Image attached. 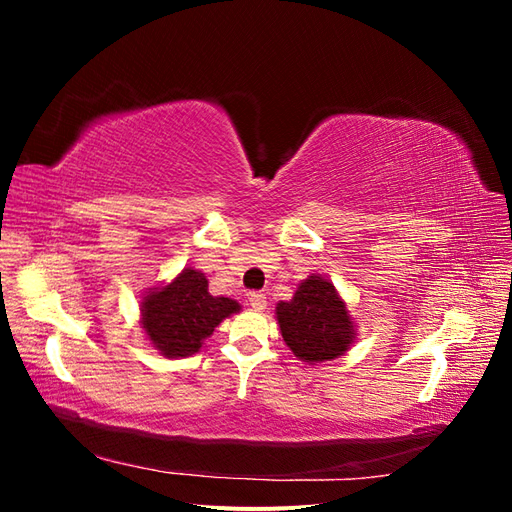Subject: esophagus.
<instances>
[{
    "label": "esophagus",
    "mask_w": 512,
    "mask_h": 512,
    "mask_svg": "<svg viewBox=\"0 0 512 512\" xmlns=\"http://www.w3.org/2000/svg\"><path fill=\"white\" fill-rule=\"evenodd\" d=\"M250 305L254 309H258V312H262V309H267V294L265 292H250Z\"/></svg>",
    "instance_id": "34e87169"
}]
</instances>
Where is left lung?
I'll list each match as a JSON object with an SVG mask.
<instances>
[{
  "label": "left lung",
  "instance_id": "8db88e82",
  "mask_svg": "<svg viewBox=\"0 0 512 512\" xmlns=\"http://www.w3.org/2000/svg\"><path fill=\"white\" fill-rule=\"evenodd\" d=\"M277 322L286 346L305 363L337 359L354 337L344 301L333 284L318 275L307 277L292 301L277 305Z\"/></svg>",
  "mask_w": 512,
  "mask_h": 512
}]
</instances>
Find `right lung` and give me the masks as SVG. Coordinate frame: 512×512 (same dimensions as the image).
<instances>
[{"label":"right lung","instance_id":"right-lung-1","mask_svg":"<svg viewBox=\"0 0 512 512\" xmlns=\"http://www.w3.org/2000/svg\"><path fill=\"white\" fill-rule=\"evenodd\" d=\"M143 329L164 356H190L239 303L228 297H211L207 277L183 269L173 284L149 292L143 301Z\"/></svg>","mask_w":512,"mask_h":512}]
</instances>
